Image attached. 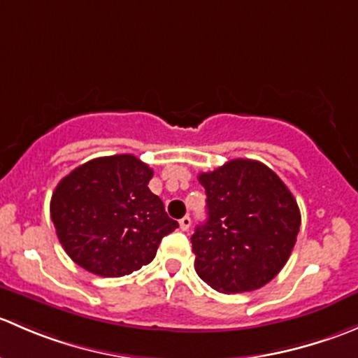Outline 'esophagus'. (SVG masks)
Segmentation results:
<instances>
[{"label": "esophagus", "instance_id": "1", "mask_svg": "<svg viewBox=\"0 0 358 358\" xmlns=\"http://www.w3.org/2000/svg\"><path fill=\"white\" fill-rule=\"evenodd\" d=\"M180 229L182 230H189L190 229V223H192V220H190V216H183L182 220H180Z\"/></svg>", "mask_w": 358, "mask_h": 358}]
</instances>
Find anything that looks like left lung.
I'll return each mask as SVG.
<instances>
[{"instance_id": "8db88e82", "label": "left lung", "mask_w": 358, "mask_h": 358, "mask_svg": "<svg viewBox=\"0 0 358 358\" xmlns=\"http://www.w3.org/2000/svg\"><path fill=\"white\" fill-rule=\"evenodd\" d=\"M208 220L192 236L196 272L220 292L259 289L282 270L301 215L282 180L263 162L234 159L199 175Z\"/></svg>"}]
</instances>
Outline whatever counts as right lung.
Masks as SVG:
<instances>
[{
    "mask_svg": "<svg viewBox=\"0 0 358 358\" xmlns=\"http://www.w3.org/2000/svg\"><path fill=\"white\" fill-rule=\"evenodd\" d=\"M154 171L131 154L96 157L60 180L50 202L57 237L74 263L122 277L150 263L178 227L149 185Z\"/></svg>",
    "mask_w": 358,
    "mask_h": 358,
    "instance_id": "1",
    "label": "right lung"
}]
</instances>
